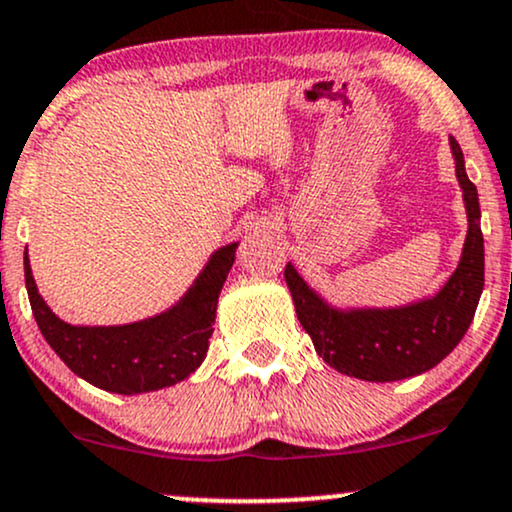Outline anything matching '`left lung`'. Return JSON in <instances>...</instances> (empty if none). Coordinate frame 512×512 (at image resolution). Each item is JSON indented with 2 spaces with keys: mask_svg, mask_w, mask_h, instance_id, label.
Returning a JSON list of instances; mask_svg holds the SVG:
<instances>
[{
  "mask_svg": "<svg viewBox=\"0 0 512 512\" xmlns=\"http://www.w3.org/2000/svg\"><path fill=\"white\" fill-rule=\"evenodd\" d=\"M450 150L470 227L458 268L436 297L395 309H333L287 263L285 280L299 323L314 340L316 352L340 374L374 383L419 376L446 359L470 328L484 290L482 210L453 136Z\"/></svg>",
  "mask_w": 512,
  "mask_h": 512,
  "instance_id": "obj_1",
  "label": "left lung"
}]
</instances>
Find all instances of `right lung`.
Instances as JSON below:
<instances>
[{
	"label": "right lung",
	"instance_id": "add662e5",
	"mask_svg": "<svg viewBox=\"0 0 512 512\" xmlns=\"http://www.w3.org/2000/svg\"><path fill=\"white\" fill-rule=\"evenodd\" d=\"M237 242L222 246L198 275L189 292L165 314L126 326H71L52 314L23 254L26 290L42 338L57 357L102 390L136 395L160 390L189 378L201 366L213 335L222 285L234 263Z\"/></svg>",
	"mask_w": 512,
	"mask_h": 512
}]
</instances>
